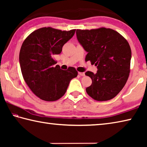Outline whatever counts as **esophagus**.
Wrapping results in <instances>:
<instances>
[{
  "instance_id": "esophagus-1",
  "label": "esophagus",
  "mask_w": 147,
  "mask_h": 147,
  "mask_svg": "<svg viewBox=\"0 0 147 147\" xmlns=\"http://www.w3.org/2000/svg\"><path fill=\"white\" fill-rule=\"evenodd\" d=\"M78 74H79L80 76H83L85 75V73H81V72H79V73H78Z\"/></svg>"
}]
</instances>
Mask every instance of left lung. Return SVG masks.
I'll return each mask as SVG.
<instances>
[{"label": "left lung", "mask_w": 147, "mask_h": 147, "mask_svg": "<svg viewBox=\"0 0 147 147\" xmlns=\"http://www.w3.org/2000/svg\"><path fill=\"white\" fill-rule=\"evenodd\" d=\"M79 43L88 53L90 61L98 70L87 71L92 84L86 92L94 100L106 101L113 98L124 88L130 71L131 52L130 45L114 30L102 27L92 30H76Z\"/></svg>", "instance_id": "8db88e82"}]
</instances>
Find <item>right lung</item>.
Listing matches in <instances>:
<instances>
[{
  "label": "right lung",
  "mask_w": 147,
  "mask_h": 147,
  "mask_svg": "<svg viewBox=\"0 0 147 147\" xmlns=\"http://www.w3.org/2000/svg\"><path fill=\"white\" fill-rule=\"evenodd\" d=\"M76 30L62 31L43 27L34 31L24 39L19 53L23 78L31 91L43 100L55 101L64 95L69 82L78 75L73 67L62 70L54 56L72 38Z\"/></svg>",
  "instance_id": "right-lung-1"
}]
</instances>
